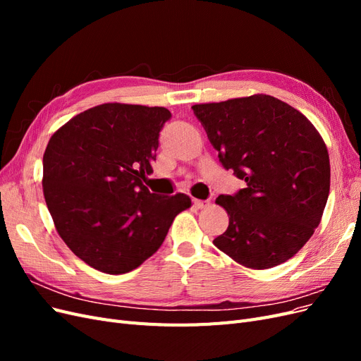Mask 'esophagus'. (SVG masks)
<instances>
[{"label":"esophagus","mask_w":361,"mask_h":361,"mask_svg":"<svg viewBox=\"0 0 361 361\" xmlns=\"http://www.w3.org/2000/svg\"><path fill=\"white\" fill-rule=\"evenodd\" d=\"M192 203H194L195 207H197V209H204L206 206H209V203L204 202V200H199V199H194Z\"/></svg>","instance_id":"34e87169"}]
</instances>
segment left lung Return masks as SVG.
<instances>
[{"mask_svg":"<svg viewBox=\"0 0 361 361\" xmlns=\"http://www.w3.org/2000/svg\"><path fill=\"white\" fill-rule=\"evenodd\" d=\"M191 108L223 167L247 183L215 200L228 227L214 245L251 269L297 255L319 226L330 192L329 150L318 129L269 94Z\"/></svg>","mask_w":361,"mask_h":361,"instance_id":"8db88e82","label":"left lung"}]
</instances>
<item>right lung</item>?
Segmentation results:
<instances>
[{
    "label": "right lung",
    "instance_id": "obj_1",
    "mask_svg": "<svg viewBox=\"0 0 361 361\" xmlns=\"http://www.w3.org/2000/svg\"><path fill=\"white\" fill-rule=\"evenodd\" d=\"M164 106L102 104L52 134L43 155V195L60 238L105 274H125L157 253L187 194L157 195L152 173Z\"/></svg>",
    "mask_w": 361,
    "mask_h": 361
}]
</instances>
